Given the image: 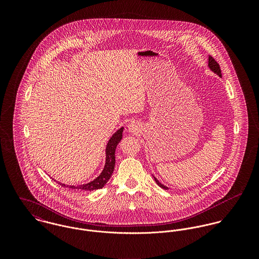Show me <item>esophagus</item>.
Returning <instances> with one entry per match:
<instances>
[{"label":"esophagus","mask_w":259,"mask_h":259,"mask_svg":"<svg viewBox=\"0 0 259 259\" xmlns=\"http://www.w3.org/2000/svg\"><path fill=\"white\" fill-rule=\"evenodd\" d=\"M127 130L130 133H134V134H139L142 130L141 124L138 121H132L127 124Z\"/></svg>","instance_id":"1"}]
</instances>
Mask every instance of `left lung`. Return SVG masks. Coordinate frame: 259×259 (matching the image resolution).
Here are the masks:
<instances>
[{"label": "left lung", "mask_w": 259, "mask_h": 259, "mask_svg": "<svg viewBox=\"0 0 259 259\" xmlns=\"http://www.w3.org/2000/svg\"><path fill=\"white\" fill-rule=\"evenodd\" d=\"M207 67H208V69L212 72V73H214V74H218L219 76H222V71H221V68H220V65L217 63V61L212 58V57H208V64H207ZM153 177V176H152ZM153 179H154V181H155V183H156V185H158V186H160L161 188H163V189H168V187L167 186H165L164 185H162V184H160L159 182H158V180L155 178V177H153Z\"/></svg>", "instance_id": "8db88e82"}]
</instances>
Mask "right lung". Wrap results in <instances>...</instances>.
Here are the masks:
<instances>
[{"label": "right lung", "instance_id": "right-lung-1", "mask_svg": "<svg viewBox=\"0 0 259 259\" xmlns=\"http://www.w3.org/2000/svg\"><path fill=\"white\" fill-rule=\"evenodd\" d=\"M122 132H123V126H121L120 128H118L112 136L111 139L109 140L107 147H106V162H105V166L102 170V172L100 174V176H98L94 181L88 183V184H83V185H67L65 184H62L60 182L59 185L65 187H69L72 189L75 190H80V191H92V190H96V189H101L103 188L105 185L108 183V181L110 180L111 177V174L113 172L114 169V164H115V148L117 147L118 143L121 141L122 139Z\"/></svg>", "mask_w": 259, "mask_h": 259}]
</instances>
